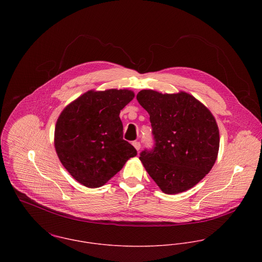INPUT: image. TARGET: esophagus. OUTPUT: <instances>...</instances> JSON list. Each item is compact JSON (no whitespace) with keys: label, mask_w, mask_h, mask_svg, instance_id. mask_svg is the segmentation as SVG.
I'll use <instances>...</instances> for the list:
<instances>
[{"label":"esophagus","mask_w":262,"mask_h":262,"mask_svg":"<svg viewBox=\"0 0 262 262\" xmlns=\"http://www.w3.org/2000/svg\"><path fill=\"white\" fill-rule=\"evenodd\" d=\"M132 144H133V146L135 147V149L137 150V151L140 149V147H141V143L139 141H134Z\"/></svg>","instance_id":"obj_1"}]
</instances>
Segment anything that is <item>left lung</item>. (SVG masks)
Returning <instances> with one entry per match:
<instances>
[{"mask_svg": "<svg viewBox=\"0 0 262 262\" xmlns=\"http://www.w3.org/2000/svg\"><path fill=\"white\" fill-rule=\"evenodd\" d=\"M148 112L155 147L139 159L167 194L194 187L216 162L220 135L210 110L186 92L161 94L142 90L136 97Z\"/></svg>", "mask_w": 262, "mask_h": 262, "instance_id": "8db88e82", "label": "left lung"}]
</instances>
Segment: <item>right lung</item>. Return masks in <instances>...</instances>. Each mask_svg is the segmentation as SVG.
Wrapping results in <instances>:
<instances>
[{"mask_svg": "<svg viewBox=\"0 0 262 262\" xmlns=\"http://www.w3.org/2000/svg\"><path fill=\"white\" fill-rule=\"evenodd\" d=\"M134 96L130 90H91L60 113L54 147L62 165L80 185L90 188L104 186L128 159L137 155L123 139L119 117Z\"/></svg>", "mask_w": 262, "mask_h": 262, "instance_id": "1", "label": "right lung"}]
</instances>
